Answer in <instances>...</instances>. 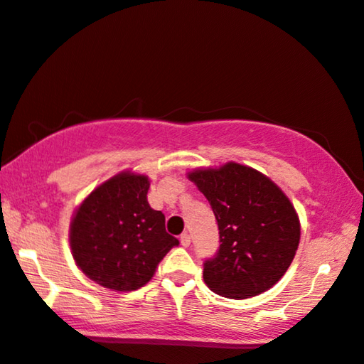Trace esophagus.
Here are the masks:
<instances>
[{
	"label": "esophagus",
	"instance_id": "obj_1",
	"mask_svg": "<svg viewBox=\"0 0 364 364\" xmlns=\"http://www.w3.org/2000/svg\"><path fill=\"white\" fill-rule=\"evenodd\" d=\"M181 245H182L183 247L191 246V235H187V233H182V235H181Z\"/></svg>",
	"mask_w": 364,
	"mask_h": 364
}]
</instances>
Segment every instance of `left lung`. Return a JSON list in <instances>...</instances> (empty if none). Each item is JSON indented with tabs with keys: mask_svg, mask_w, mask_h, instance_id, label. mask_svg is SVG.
<instances>
[{
	"mask_svg": "<svg viewBox=\"0 0 364 364\" xmlns=\"http://www.w3.org/2000/svg\"><path fill=\"white\" fill-rule=\"evenodd\" d=\"M188 178L207 197L218 225V251L203 262L210 291L247 299L271 289L291 266L300 240L289 198L261 172L236 162L193 171Z\"/></svg>",
	"mask_w": 364,
	"mask_h": 364,
	"instance_id": "8db88e82",
	"label": "left lung"
}]
</instances>
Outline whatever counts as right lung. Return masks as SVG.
Listing matches in <instances>:
<instances>
[{
	"mask_svg": "<svg viewBox=\"0 0 364 364\" xmlns=\"http://www.w3.org/2000/svg\"><path fill=\"white\" fill-rule=\"evenodd\" d=\"M146 176L123 172L88 195L70 226L77 266L100 286L128 292L143 287L173 246L166 217L147 203Z\"/></svg>",
	"mask_w": 364,
	"mask_h": 364,
	"instance_id": "add662e5",
	"label": "right lung"
}]
</instances>
